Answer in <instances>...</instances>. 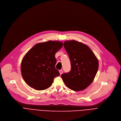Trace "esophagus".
Wrapping results in <instances>:
<instances>
[{
	"mask_svg": "<svg viewBox=\"0 0 121 121\" xmlns=\"http://www.w3.org/2000/svg\"><path fill=\"white\" fill-rule=\"evenodd\" d=\"M59 72H60V75H61L62 74V73H63V71L62 70H59Z\"/></svg>",
	"mask_w": 121,
	"mask_h": 121,
	"instance_id": "1",
	"label": "esophagus"
}]
</instances>
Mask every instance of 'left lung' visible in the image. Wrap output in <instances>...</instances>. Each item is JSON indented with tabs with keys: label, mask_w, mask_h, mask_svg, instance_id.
<instances>
[{
	"label": "left lung",
	"mask_w": 121,
	"mask_h": 121,
	"mask_svg": "<svg viewBox=\"0 0 121 121\" xmlns=\"http://www.w3.org/2000/svg\"><path fill=\"white\" fill-rule=\"evenodd\" d=\"M71 64V69L61 74L65 85L70 90L80 91L93 82L97 73L99 62L94 53L86 45L76 40L64 42Z\"/></svg>",
	"instance_id": "obj_1"
}]
</instances>
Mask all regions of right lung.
Instances as JSON below:
<instances>
[{
    "mask_svg": "<svg viewBox=\"0 0 121 121\" xmlns=\"http://www.w3.org/2000/svg\"><path fill=\"white\" fill-rule=\"evenodd\" d=\"M63 43L49 40L34 45L23 57L21 64L22 77L30 87L37 90L49 88L55 77L60 75L55 68L56 53Z\"/></svg>",
    "mask_w": 121,
    "mask_h": 121,
    "instance_id": "add662e5",
    "label": "right lung"
}]
</instances>
